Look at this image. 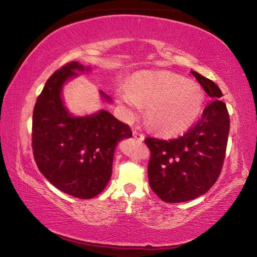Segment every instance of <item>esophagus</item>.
<instances>
[{
	"mask_svg": "<svg viewBox=\"0 0 257 257\" xmlns=\"http://www.w3.org/2000/svg\"><path fill=\"white\" fill-rule=\"evenodd\" d=\"M133 136H134V138L135 139H137V141H141V142H143L145 139V136L143 134H141V133H138V132H136V130H135V132L133 133Z\"/></svg>",
	"mask_w": 257,
	"mask_h": 257,
	"instance_id": "34e87169",
	"label": "esophagus"
}]
</instances>
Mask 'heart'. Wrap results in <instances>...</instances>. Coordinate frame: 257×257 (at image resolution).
Returning a JSON list of instances; mask_svg holds the SVG:
<instances>
[{
    "label": "heart",
    "mask_w": 257,
    "mask_h": 257,
    "mask_svg": "<svg viewBox=\"0 0 257 257\" xmlns=\"http://www.w3.org/2000/svg\"><path fill=\"white\" fill-rule=\"evenodd\" d=\"M118 96L130 115L147 106V122L156 133L176 136L188 130L201 114L204 94L197 82L168 71L135 73L130 87L119 88Z\"/></svg>",
    "instance_id": "b5f03b06"
}]
</instances>
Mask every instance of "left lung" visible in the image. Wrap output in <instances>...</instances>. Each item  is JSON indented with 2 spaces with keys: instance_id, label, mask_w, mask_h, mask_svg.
Instances as JSON below:
<instances>
[{
  "instance_id": "1",
  "label": "left lung",
  "mask_w": 257,
  "mask_h": 257,
  "mask_svg": "<svg viewBox=\"0 0 257 257\" xmlns=\"http://www.w3.org/2000/svg\"><path fill=\"white\" fill-rule=\"evenodd\" d=\"M212 102L202 118L176 139L146 138L152 152L147 168L152 190L167 203L188 202L210 190L220 176L230 119L222 92L212 80L191 71Z\"/></svg>"
}]
</instances>
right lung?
Wrapping results in <instances>:
<instances>
[{"label": "right lung", "instance_id": "obj_1", "mask_svg": "<svg viewBox=\"0 0 257 257\" xmlns=\"http://www.w3.org/2000/svg\"><path fill=\"white\" fill-rule=\"evenodd\" d=\"M90 67L73 61L55 71L38 96L33 113V153L38 169L59 190L88 199L105 188L112 176L113 156L120 141L133 136L110 112L73 115L63 101L69 80L89 72ZM104 102L112 98L99 90Z\"/></svg>", "mask_w": 257, "mask_h": 257}]
</instances>
